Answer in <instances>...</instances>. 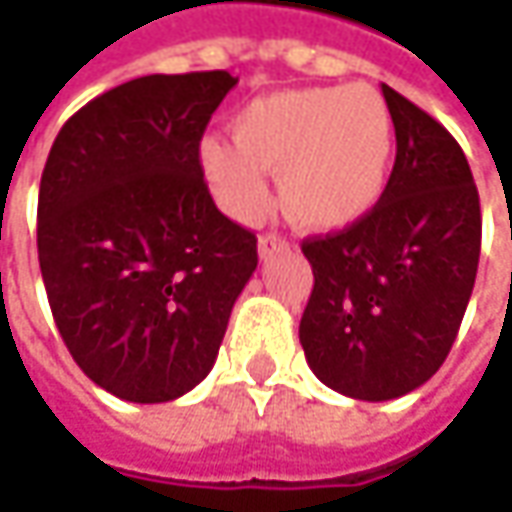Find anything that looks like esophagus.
Masks as SVG:
<instances>
[{
    "label": "esophagus",
    "mask_w": 512,
    "mask_h": 512,
    "mask_svg": "<svg viewBox=\"0 0 512 512\" xmlns=\"http://www.w3.org/2000/svg\"><path fill=\"white\" fill-rule=\"evenodd\" d=\"M276 250H287V242L279 236V233H262L259 236V253L262 256H270V253H276Z\"/></svg>",
    "instance_id": "1"
}]
</instances>
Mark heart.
<instances>
[{
	"label": "heart",
	"instance_id": "heart-1",
	"mask_svg": "<svg viewBox=\"0 0 512 512\" xmlns=\"http://www.w3.org/2000/svg\"><path fill=\"white\" fill-rule=\"evenodd\" d=\"M396 150V125L370 85L267 93L233 116V139L207 136L199 168L213 199L236 222H259L279 176L293 225L333 233L379 205Z\"/></svg>",
	"mask_w": 512,
	"mask_h": 512
}]
</instances>
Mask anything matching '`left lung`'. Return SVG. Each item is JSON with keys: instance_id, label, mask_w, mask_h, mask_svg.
Returning <instances> with one entry per match:
<instances>
[{"instance_id": "8db88e82", "label": "left lung", "mask_w": 512, "mask_h": 512, "mask_svg": "<svg viewBox=\"0 0 512 512\" xmlns=\"http://www.w3.org/2000/svg\"><path fill=\"white\" fill-rule=\"evenodd\" d=\"M396 162L379 205L339 233L313 236L299 342L333 390L387 402L422 387L447 359L473 293L482 210L459 142L382 85Z\"/></svg>"}]
</instances>
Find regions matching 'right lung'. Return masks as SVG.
<instances>
[{
  "mask_svg": "<svg viewBox=\"0 0 512 512\" xmlns=\"http://www.w3.org/2000/svg\"><path fill=\"white\" fill-rule=\"evenodd\" d=\"M236 82L227 70L130 79L70 116L42 170L53 322L90 382L125 402H173L205 379L259 262L199 168Z\"/></svg>",
  "mask_w": 512,
  "mask_h": 512,
  "instance_id": "right-lung-1",
  "label": "right lung"
}]
</instances>
